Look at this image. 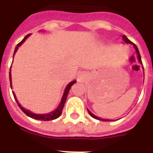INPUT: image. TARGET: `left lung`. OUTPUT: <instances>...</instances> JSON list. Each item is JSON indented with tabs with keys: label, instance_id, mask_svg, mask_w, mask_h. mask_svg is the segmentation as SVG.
<instances>
[{
	"label": "left lung",
	"instance_id": "8db88e82",
	"mask_svg": "<svg viewBox=\"0 0 153 153\" xmlns=\"http://www.w3.org/2000/svg\"><path fill=\"white\" fill-rule=\"evenodd\" d=\"M122 38H123V42H126V43H130V44H133V46H134V49H135V51H136V53H137V57H138V60L139 62L140 63V64H142V62H141V58H140V52H139L138 48H137V47H136V45L134 44L131 41H129L128 39L127 38V36H125V35H123V36H122ZM144 69V68H143ZM88 113H89V115L91 116L92 117H94V118H95V119H98V120H100V121H105V122H107V121H112V120H109V119H102V118H100V117H96L95 115H94L93 113H92L91 111H89V110H88Z\"/></svg>",
	"mask_w": 153,
	"mask_h": 153
}]
</instances>
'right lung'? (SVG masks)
I'll return each mask as SVG.
<instances>
[{"instance_id":"add662e5","label":"right lung","mask_w":153,"mask_h":153,"mask_svg":"<svg viewBox=\"0 0 153 153\" xmlns=\"http://www.w3.org/2000/svg\"><path fill=\"white\" fill-rule=\"evenodd\" d=\"M30 36V34H29V35H27L25 37V38L23 39L22 41H21L19 43V44L16 46V48H15V50H14V53H13V56H14L15 53L17 52L18 50V48H19V47H20L21 45L23 44L25 42V40H26L29 36ZM10 71H11V68H10ZM9 79H10V84H11V87H12V77H11V71L9 72ZM76 82V81H72V82H71L69 84L67 85V87L65 88V90L64 92V94H63V97L61 99V101L59 103V106H58V108L54 110L53 111H52L50 113H47V114H36V113H33L31 111H30L29 110H26V109H25L24 107H22V105H21L18 102V100H17V99H16V96H15V94L13 92V96H14L15 100H16V102L18 103V105H19V108L25 113V114L28 116V117H31L33 119H36V120H42V121H50V120H54L56 118H58L59 117H60V115L62 114V111H63V108H64V105H65V100H66V99H67V95H68V93L70 91V88H71V87L73 85L74 83Z\"/></svg>"}]
</instances>
